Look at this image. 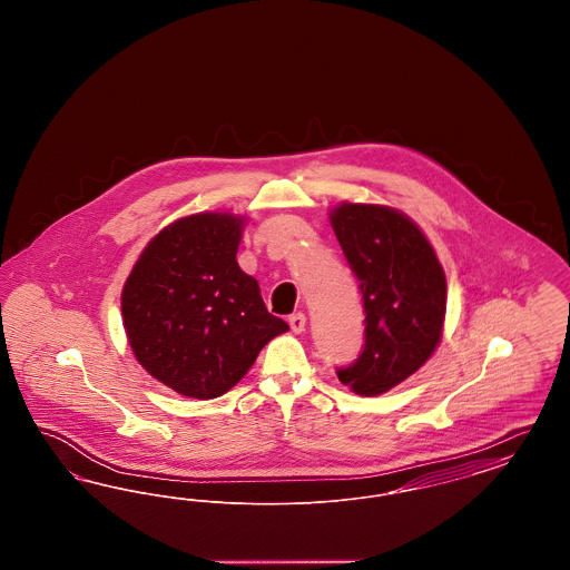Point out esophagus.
<instances>
[{
	"label": "esophagus",
	"mask_w": 570,
	"mask_h": 570,
	"mask_svg": "<svg viewBox=\"0 0 570 570\" xmlns=\"http://www.w3.org/2000/svg\"><path fill=\"white\" fill-rule=\"evenodd\" d=\"M305 314H301V312H297V314H293L291 318H288V325H291V328L295 331V333H303L305 331Z\"/></svg>",
	"instance_id": "obj_1"
}]
</instances>
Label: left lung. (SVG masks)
<instances>
[{
  "label": "left lung",
  "instance_id": "1",
  "mask_svg": "<svg viewBox=\"0 0 570 570\" xmlns=\"http://www.w3.org/2000/svg\"><path fill=\"white\" fill-rule=\"evenodd\" d=\"M331 224L358 279L363 351L335 374L354 393H386L435 351L446 312V279L434 247L404 214L344 203Z\"/></svg>",
  "mask_w": 570,
  "mask_h": 570
}]
</instances>
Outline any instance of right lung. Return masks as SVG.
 <instances>
[{
    "instance_id": "1",
    "label": "right lung",
    "mask_w": 570,
    "mask_h": 570,
    "mask_svg": "<svg viewBox=\"0 0 570 570\" xmlns=\"http://www.w3.org/2000/svg\"><path fill=\"white\" fill-rule=\"evenodd\" d=\"M242 226L230 214L173 222L145 247L121 293L138 363L186 397L224 395L288 331L237 265Z\"/></svg>"
}]
</instances>
